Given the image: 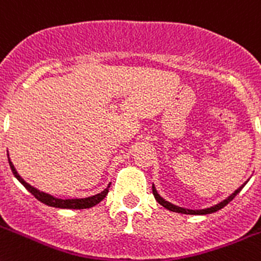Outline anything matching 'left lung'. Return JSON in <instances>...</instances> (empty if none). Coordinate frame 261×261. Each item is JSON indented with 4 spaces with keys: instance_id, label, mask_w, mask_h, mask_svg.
Wrapping results in <instances>:
<instances>
[{
    "instance_id": "obj_1",
    "label": "left lung",
    "mask_w": 261,
    "mask_h": 261,
    "mask_svg": "<svg viewBox=\"0 0 261 261\" xmlns=\"http://www.w3.org/2000/svg\"><path fill=\"white\" fill-rule=\"evenodd\" d=\"M246 182H247V181H246ZM246 182H245V184H243V186H241L240 188H238L237 191L234 192V193L230 194V196L228 197V198L224 199V201H221L220 203L215 204V206H213V207L203 208V210H188V208H182V207H179V206H175V204H172V203H170V202L165 201V199L162 198V197H161L160 194L157 193V191H155L154 186L152 187V191H153V196H154L155 201H157L158 203L161 204V206H164L165 208H167V210L174 211V213H179V214H187V215H207V214L216 213V211H219V210H220V208H223L224 206H226V204L229 203V202L232 201V199L234 198V197L237 196L238 193H240L241 189H242L243 187L246 186Z\"/></svg>"
}]
</instances>
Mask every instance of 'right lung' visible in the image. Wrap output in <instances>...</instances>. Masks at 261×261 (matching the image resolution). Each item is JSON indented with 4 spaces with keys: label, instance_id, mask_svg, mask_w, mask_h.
<instances>
[{
    "label": "right lung",
    "instance_id": "right-lung-1",
    "mask_svg": "<svg viewBox=\"0 0 261 261\" xmlns=\"http://www.w3.org/2000/svg\"><path fill=\"white\" fill-rule=\"evenodd\" d=\"M7 155H9V154H7ZM9 164H10V167H11V171H13V174L15 175L16 179H18L19 181H20L21 184L25 187L27 191L31 192V193L38 199V201H41L42 203L47 204V206H51V207L77 208V210H81V208H90V207H92V206H95V204H97L99 202H101L104 198H106V196L108 194V192H109V187H111V184H109V186L107 187V188L104 189L101 193H97V194H95V196H92V197H87V198H75V199L55 198V197L50 196V194L43 193V192H40L38 189H36L35 187L29 186L28 182L24 181L23 177H21L20 175L18 174V171H16L15 167H14L13 162L10 161V158H9Z\"/></svg>",
    "mask_w": 261,
    "mask_h": 261
}]
</instances>
